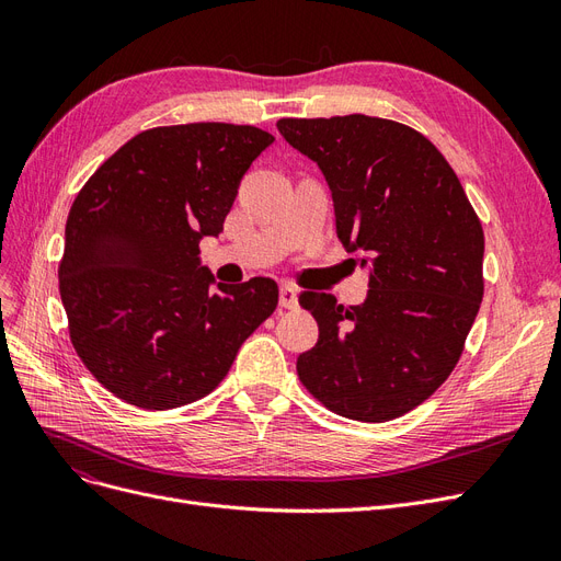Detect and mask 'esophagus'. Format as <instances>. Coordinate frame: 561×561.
I'll use <instances>...</instances> for the list:
<instances>
[{"label": "esophagus", "instance_id": "obj_1", "mask_svg": "<svg viewBox=\"0 0 561 561\" xmlns=\"http://www.w3.org/2000/svg\"><path fill=\"white\" fill-rule=\"evenodd\" d=\"M297 301H299L297 287H293V285H283V287H280V307H283V309H295V307H297Z\"/></svg>", "mask_w": 561, "mask_h": 561}]
</instances>
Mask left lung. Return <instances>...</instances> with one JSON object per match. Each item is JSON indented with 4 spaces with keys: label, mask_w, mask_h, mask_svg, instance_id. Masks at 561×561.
Instances as JSON below:
<instances>
[{
    "label": "left lung",
    "mask_w": 561,
    "mask_h": 561,
    "mask_svg": "<svg viewBox=\"0 0 561 561\" xmlns=\"http://www.w3.org/2000/svg\"><path fill=\"white\" fill-rule=\"evenodd\" d=\"M283 138L318 163L336 236L369 266L367 299L344 309L304 293L318 344L297 358L309 393L339 416H402L451 375L480 311L484 231L437 147L390 118H280Z\"/></svg>",
    "instance_id": "left-lung-1"
}]
</instances>
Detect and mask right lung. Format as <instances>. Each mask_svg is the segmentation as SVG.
<instances>
[{"mask_svg": "<svg viewBox=\"0 0 561 561\" xmlns=\"http://www.w3.org/2000/svg\"><path fill=\"white\" fill-rule=\"evenodd\" d=\"M271 142L262 128L215 122L142 130L77 194L60 299L77 355L116 398L173 410L208 396L276 311L274 280L215 283L198 257Z\"/></svg>", "mask_w": 561, "mask_h": 561, "instance_id": "add662e5", "label": "right lung"}]
</instances>
